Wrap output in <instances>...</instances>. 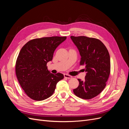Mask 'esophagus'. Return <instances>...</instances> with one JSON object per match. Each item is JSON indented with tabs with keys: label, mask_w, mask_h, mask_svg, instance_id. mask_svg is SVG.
Returning a JSON list of instances; mask_svg holds the SVG:
<instances>
[{
	"label": "esophagus",
	"mask_w": 129,
	"mask_h": 129,
	"mask_svg": "<svg viewBox=\"0 0 129 129\" xmlns=\"http://www.w3.org/2000/svg\"><path fill=\"white\" fill-rule=\"evenodd\" d=\"M64 77H65V78H67V79H72V76H71V75H68V74H64Z\"/></svg>",
	"instance_id": "esophagus-1"
}]
</instances>
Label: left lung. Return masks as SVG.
Returning a JSON list of instances; mask_svg holds the SVG:
<instances>
[{"instance_id": "obj_1", "label": "left lung", "mask_w": 129, "mask_h": 129, "mask_svg": "<svg viewBox=\"0 0 129 129\" xmlns=\"http://www.w3.org/2000/svg\"><path fill=\"white\" fill-rule=\"evenodd\" d=\"M79 50L80 65L87 72L84 81L78 79L79 85L73 90L76 96L90 100L103 91L110 73V57L106 47L96 38L84 36L71 37Z\"/></svg>"}]
</instances>
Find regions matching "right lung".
<instances>
[{"mask_svg":"<svg viewBox=\"0 0 129 129\" xmlns=\"http://www.w3.org/2000/svg\"><path fill=\"white\" fill-rule=\"evenodd\" d=\"M66 37L34 39L22 47L15 64L19 83L26 94L36 101L48 99L54 93L58 81L63 79L61 73H50L47 63L52 61L58 46Z\"/></svg>","mask_w":129,"mask_h":129,"instance_id":"right-lung-1","label":"right lung"}]
</instances>
